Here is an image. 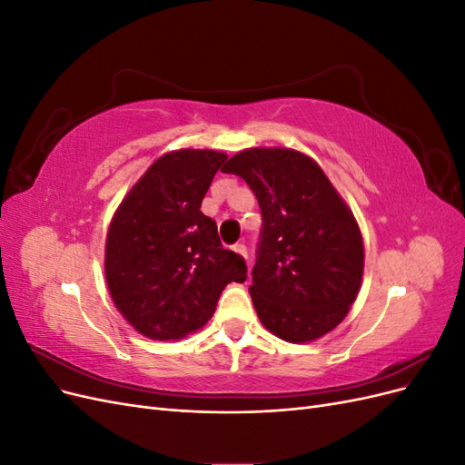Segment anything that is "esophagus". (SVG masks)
Segmentation results:
<instances>
[{"label":"esophagus","instance_id":"obj_1","mask_svg":"<svg viewBox=\"0 0 465 465\" xmlns=\"http://www.w3.org/2000/svg\"><path fill=\"white\" fill-rule=\"evenodd\" d=\"M232 250L236 252V254H241L242 258H248V250H246V246H244L242 242H238V244H234V246H232Z\"/></svg>","mask_w":465,"mask_h":465}]
</instances>
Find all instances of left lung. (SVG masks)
<instances>
[{
  "label": "left lung",
  "instance_id": "left-lung-1",
  "mask_svg": "<svg viewBox=\"0 0 465 465\" xmlns=\"http://www.w3.org/2000/svg\"><path fill=\"white\" fill-rule=\"evenodd\" d=\"M223 173L246 180L262 209L250 294L263 328L291 343L326 335L361 289L364 246L351 209L318 163L294 149H244Z\"/></svg>",
  "mask_w": 465,
  "mask_h": 465
}]
</instances>
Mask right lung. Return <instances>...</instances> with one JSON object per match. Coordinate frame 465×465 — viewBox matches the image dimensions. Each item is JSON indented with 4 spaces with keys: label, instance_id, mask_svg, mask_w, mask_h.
Returning <instances> with one entry per match:
<instances>
[{
    "label": "right lung",
    "instance_id": "1",
    "mask_svg": "<svg viewBox=\"0 0 465 465\" xmlns=\"http://www.w3.org/2000/svg\"><path fill=\"white\" fill-rule=\"evenodd\" d=\"M227 154L180 149L163 154L135 182L106 234L110 297L134 330L182 340L213 316L223 289L244 283L246 262L224 250L200 207Z\"/></svg>",
    "mask_w": 465,
    "mask_h": 465
}]
</instances>
